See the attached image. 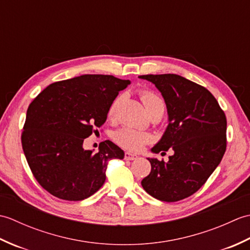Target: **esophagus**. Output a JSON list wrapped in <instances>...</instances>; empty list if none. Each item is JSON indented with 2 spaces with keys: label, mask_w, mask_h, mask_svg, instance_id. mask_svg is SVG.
Wrapping results in <instances>:
<instances>
[{
  "label": "esophagus",
  "mask_w": 250,
  "mask_h": 250,
  "mask_svg": "<svg viewBox=\"0 0 250 250\" xmlns=\"http://www.w3.org/2000/svg\"><path fill=\"white\" fill-rule=\"evenodd\" d=\"M137 158V156L135 155H132L130 152H125V160L126 161H132V160H135Z\"/></svg>",
  "instance_id": "obj_1"
}]
</instances>
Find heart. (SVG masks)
<instances>
[{"instance_id":"obj_1","label":"heart","mask_w":250,"mask_h":250,"mask_svg":"<svg viewBox=\"0 0 250 250\" xmlns=\"http://www.w3.org/2000/svg\"><path fill=\"white\" fill-rule=\"evenodd\" d=\"M141 99L143 101V103H144L145 108L148 113H150L152 109L156 108L164 109L163 101L159 98L156 93L148 91V90H143L141 92ZM120 98H117L113 102V104L110 105L108 111L109 116H114ZM114 140L117 144L121 146L122 148H125V149L132 152H139L145 147V145L149 144L152 139L151 135L146 133V132L139 131L133 128H124L115 132Z\"/></svg>"}]
</instances>
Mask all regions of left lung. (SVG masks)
Here are the masks:
<instances>
[{
    "label": "left lung",
    "mask_w": 250,
    "mask_h": 250,
    "mask_svg": "<svg viewBox=\"0 0 250 250\" xmlns=\"http://www.w3.org/2000/svg\"><path fill=\"white\" fill-rule=\"evenodd\" d=\"M161 92L168 125L155 153L174 151L168 161L148 158L151 171L142 180L148 194L176 202L195 193L219 166L227 148V118L206 88L176 74L142 75Z\"/></svg>",
    "instance_id": "8db88e82"
}]
</instances>
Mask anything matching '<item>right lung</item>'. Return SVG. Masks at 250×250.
Returning a JSON list of instances; mask_svg holds the SVG:
<instances>
[{"label": "right lung", "instance_id": "obj_1", "mask_svg": "<svg viewBox=\"0 0 250 250\" xmlns=\"http://www.w3.org/2000/svg\"><path fill=\"white\" fill-rule=\"evenodd\" d=\"M130 81L113 75H82L49 84L26 110L21 144L35 179L61 200L82 201L102 187L107 161L124 150L105 141L99 151L83 149L110 105Z\"/></svg>", "mask_w": 250, "mask_h": 250}]
</instances>
